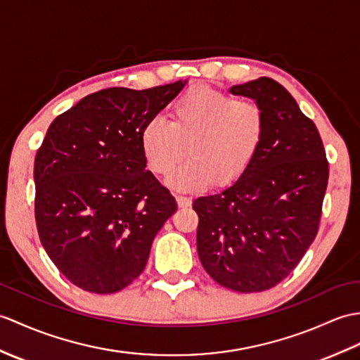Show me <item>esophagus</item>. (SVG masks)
<instances>
[{
  "label": "esophagus",
  "instance_id": "1",
  "mask_svg": "<svg viewBox=\"0 0 360 360\" xmlns=\"http://www.w3.org/2000/svg\"><path fill=\"white\" fill-rule=\"evenodd\" d=\"M176 202L179 207H190L191 205V198L184 196V195H178L176 196Z\"/></svg>",
  "mask_w": 360,
  "mask_h": 360
}]
</instances>
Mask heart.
<instances>
[{
  "label": "heart",
  "mask_w": 360,
  "mask_h": 360,
  "mask_svg": "<svg viewBox=\"0 0 360 360\" xmlns=\"http://www.w3.org/2000/svg\"><path fill=\"white\" fill-rule=\"evenodd\" d=\"M265 113L253 99L196 87L173 103L170 122L148 120L141 130V150L155 173L178 188H196L212 178L219 186L238 181L252 165L265 136Z\"/></svg>",
  "instance_id": "b5f03b06"
}]
</instances>
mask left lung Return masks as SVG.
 Masks as SVG:
<instances>
[{
	"mask_svg": "<svg viewBox=\"0 0 360 360\" xmlns=\"http://www.w3.org/2000/svg\"><path fill=\"white\" fill-rule=\"evenodd\" d=\"M265 113V136L247 172L219 193L195 199L198 255L219 285L256 293L295 270L319 230L328 161L314 122L278 81L233 86Z\"/></svg>",
	"mask_w": 360,
	"mask_h": 360,
	"instance_id": "left-lung-1",
	"label": "left lung"
}]
</instances>
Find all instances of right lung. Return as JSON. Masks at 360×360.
Returning a JSON list of instances; mask_svg holds the SVG:
<instances>
[{
  "instance_id": "add662e5",
  "label": "right lung",
  "mask_w": 360,
  "mask_h": 360,
  "mask_svg": "<svg viewBox=\"0 0 360 360\" xmlns=\"http://www.w3.org/2000/svg\"><path fill=\"white\" fill-rule=\"evenodd\" d=\"M184 86L104 89L50 124L33 167L35 221L49 257L73 285L116 293L144 271L176 200L146 170L141 130Z\"/></svg>"
}]
</instances>
